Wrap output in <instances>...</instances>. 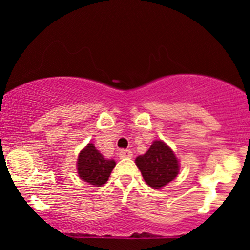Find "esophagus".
<instances>
[{
    "label": "esophagus",
    "instance_id": "obj_1",
    "mask_svg": "<svg viewBox=\"0 0 250 250\" xmlns=\"http://www.w3.org/2000/svg\"><path fill=\"white\" fill-rule=\"evenodd\" d=\"M119 156L120 159H125V157L129 159V157L133 156V153H131V150H129V149H122V150H120Z\"/></svg>",
    "mask_w": 250,
    "mask_h": 250
}]
</instances>
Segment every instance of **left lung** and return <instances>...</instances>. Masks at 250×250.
Wrapping results in <instances>:
<instances>
[{
  "label": "left lung",
  "instance_id": "left-lung-1",
  "mask_svg": "<svg viewBox=\"0 0 250 250\" xmlns=\"http://www.w3.org/2000/svg\"><path fill=\"white\" fill-rule=\"evenodd\" d=\"M147 185L160 189L168 185L179 174V161L174 151L162 141H155L145 155L135 160Z\"/></svg>",
  "mask_w": 250,
  "mask_h": 250
}]
</instances>
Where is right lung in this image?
Listing matches in <instances>:
<instances>
[{"label": "right lung", "instance_id": "right-lung-1", "mask_svg": "<svg viewBox=\"0 0 250 250\" xmlns=\"http://www.w3.org/2000/svg\"><path fill=\"white\" fill-rule=\"evenodd\" d=\"M115 165L114 160H105L103 155L96 150L95 146L89 143L79 155L77 173L83 181L100 187L107 182Z\"/></svg>", "mask_w": 250, "mask_h": 250}]
</instances>
